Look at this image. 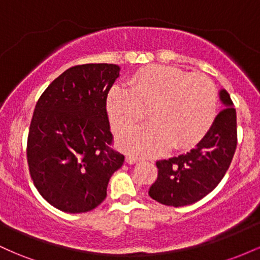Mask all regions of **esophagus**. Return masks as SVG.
I'll use <instances>...</instances> for the list:
<instances>
[{"instance_id":"34e87169","label":"esophagus","mask_w":260,"mask_h":260,"mask_svg":"<svg viewBox=\"0 0 260 260\" xmlns=\"http://www.w3.org/2000/svg\"><path fill=\"white\" fill-rule=\"evenodd\" d=\"M138 161H139L138 157L133 156V155H127L126 156V162L129 164V165H133V164L138 162Z\"/></svg>"}]
</instances>
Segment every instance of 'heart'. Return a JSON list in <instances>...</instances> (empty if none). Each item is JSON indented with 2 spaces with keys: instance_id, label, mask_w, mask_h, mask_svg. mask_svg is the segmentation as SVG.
<instances>
[{
  "instance_id": "1",
  "label": "heart",
  "mask_w": 260,
  "mask_h": 260,
  "mask_svg": "<svg viewBox=\"0 0 260 260\" xmlns=\"http://www.w3.org/2000/svg\"><path fill=\"white\" fill-rule=\"evenodd\" d=\"M128 84L129 89L116 85L107 94L112 127L126 132L144 118L145 110L151 120L120 138V145L129 153L153 156L171 144L175 149L189 148L215 120L217 90L204 74L153 64L136 71Z\"/></svg>"
}]
</instances>
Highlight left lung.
Here are the masks:
<instances>
[{
	"label": "left lung",
	"mask_w": 260,
	"mask_h": 260,
	"mask_svg": "<svg viewBox=\"0 0 260 260\" xmlns=\"http://www.w3.org/2000/svg\"><path fill=\"white\" fill-rule=\"evenodd\" d=\"M223 109L194 149L156 161L157 178L149 189L154 201L184 207L201 201L215 188L230 168L237 147V117L229 92H219Z\"/></svg>",
	"instance_id": "left-lung-1"
}]
</instances>
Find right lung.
Returning a JSON list of instances; mask_svg holds the SVG:
<instances>
[{
  "mask_svg": "<svg viewBox=\"0 0 260 260\" xmlns=\"http://www.w3.org/2000/svg\"><path fill=\"white\" fill-rule=\"evenodd\" d=\"M117 64L74 66L46 88L35 105L26 144L35 187L64 213L90 211L106 198L124 156L110 148L106 98L120 77Z\"/></svg>",
  "mask_w": 260,
  "mask_h": 260,
  "instance_id": "right-lung-1",
  "label": "right lung"
}]
</instances>
